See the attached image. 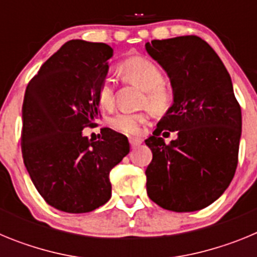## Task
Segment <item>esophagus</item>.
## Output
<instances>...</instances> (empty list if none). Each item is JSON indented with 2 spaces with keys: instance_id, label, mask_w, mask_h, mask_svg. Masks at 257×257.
I'll return each mask as SVG.
<instances>
[{
  "instance_id": "obj_1",
  "label": "esophagus",
  "mask_w": 257,
  "mask_h": 257,
  "mask_svg": "<svg viewBox=\"0 0 257 257\" xmlns=\"http://www.w3.org/2000/svg\"><path fill=\"white\" fill-rule=\"evenodd\" d=\"M130 144L133 148H136V147H139L140 144H142V139H139V138H130Z\"/></svg>"
}]
</instances>
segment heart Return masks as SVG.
Returning <instances> with one entry per match:
<instances>
[{
  "label": "heart",
  "instance_id": "b5f03b06",
  "mask_svg": "<svg viewBox=\"0 0 257 257\" xmlns=\"http://www.w3.org/2000/svg\"><path fill=\"white\" fill-rule=\"evenodd\" d=\"M119 73L124 81L139 86L144 90V104L154 113H165L174 103V92L163 85V73L149 59L143 56H133L119 64ZM99 101L103 106H112L114 101V81L105 77L97 88ZM148 112H119L110 118V126L124 134H139L142 127L148 122Z\"/></svg>",
  "mask_w": 257,
  "mask_h": 257
}]
</instances>
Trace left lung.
<instances>
[{"label":"left lung","instance_id":"8db88e82","mask_svg":"<svg viewBox=\"0 0 257 257\" xmlns=\"http://www.w3.org/2000/svg\"><path fill=\"white\" fill-rule=\"evenodd\" d=\"M149 55L166 70L174 103L145 140L153 160L147 192L154 203L175 212L210 206L229 187L238 165L242 113L225 65L197 36L147 42ZM178 131L166 145L160 134Z\"/></svg>","mask_w":257,"mask_h":257}]
</instances>
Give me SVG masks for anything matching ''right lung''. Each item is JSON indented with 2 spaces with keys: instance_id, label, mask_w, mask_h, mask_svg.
<instances>
[{
  "instance_id": "obj_1",
  "label": "right lung",
  "mask_w": 257,
  "mask_h": 257,
  "mask_svg": "<svg viewBox=\"0 0 257 257\" xmlns=\"http://www.w3.org/2000/svg\"><path fill=\"white\" fill-rule=\"evenodd\" d=\"M113 49L68 41L31 79L23 101L22 154L29 176L56 210L83 213L112 196L109 172L130 152L124 135L103 128L101 140L82 130L99 118L97 88Z\"/></svg>"
}]
</instances>
